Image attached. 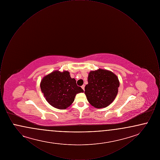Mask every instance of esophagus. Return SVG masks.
I'll list each match as a JSON object with an SVG mask.
<instances>
[{"label":"esophagus","mask_w":160,"mask_h":160,"mask_svg":"<svg viewBox=\"0 0 160 160\" xmlns=\"http://www.w3.org/2000/svg\"><path fill=\"white\" fill-rule=\"evenodd\" d=\"M82 88L83 89V91L84 90V85H83V86H82Z\"/></svg>","instance_id":"34e87169"}]
</instances>
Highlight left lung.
<instances>
[{
  "instance_id": "1",
  "label": "left lung",
  "mask_w": 160,
  "mask_h": 160,
  "mask_svg": "<svg viewBox=\"0 0 160 160\" xmlns=\"http://www.w3.org/2000/svg\"><path fill=\"white\" fill-rule=\"evenodd\" d=\"M88 80L84 93L92 106L105 108L114 101L118 92L119 81L113 72L102 69L91 71Z\"/></svg>"
}]
</instances>
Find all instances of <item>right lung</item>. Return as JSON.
Here are the masks:
<instances>
[{
    "mask_svg": "<svg viewBox=\"0 0 160 160\" xmlns=\"http://www.w3.org/2000/svg\"><path fill=\"white\" fill-rule=\"evenodd\" d=\"M40 87L47 101L52 106L61 110L72 104L77 93L84 92L67 71H54L44 77Z\"/></svg>",
    "mask_w": 160,
    "mask_h": 160,
    "instance_id": "obj_1",
    "label": "right lung"
}]
</instances>
